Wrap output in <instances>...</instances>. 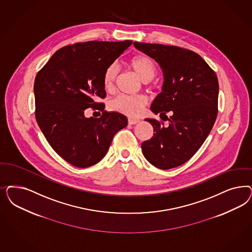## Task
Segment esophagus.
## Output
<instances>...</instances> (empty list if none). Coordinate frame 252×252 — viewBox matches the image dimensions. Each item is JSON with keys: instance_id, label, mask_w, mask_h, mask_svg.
Instances as JSON below:
<instances>
[{"instance_id": "1", "label": "esophagus", "mask_w": 252, "mask_h": 252, "mask_svg": "<svg viewBox=\"0 0 252 252\" xmlns=\"http://www.w3.org/2000/svg\"><path fill=\"white\" fill-rule=\"evenodd\" d=\"M138 122H140L139 120H135V119H131L130 118L129 120H128V123L130 124V125H134V124H137Z\"/></svg>"}]
</instances>
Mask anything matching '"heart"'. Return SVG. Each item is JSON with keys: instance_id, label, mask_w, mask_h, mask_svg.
I'll use <instances>...</instances> for the list:
<instances>
[{"instance_id": "b5f03b06", "label": "heart", "mask_w": 252, "mask_h": 252, "mask_svg": "<svg viewBox=\"0 0 252 252\" xmlns=\"http://www.w3.org/2000/svg\"><path fill=\"white\" fill-rule=\"evenodd\" d=\"M131 69L137 74L139 78L144 81H151L157 74V66L154 61L149 57L139 56L133 57L130 61ZM119 73V68L116 64L108 65L103 75L104 87L111 91ZM146 105V98L142 95H118L109 103L111 110L124 114L130 117H137L142 113Z\"/></svg>"}]
</instances>
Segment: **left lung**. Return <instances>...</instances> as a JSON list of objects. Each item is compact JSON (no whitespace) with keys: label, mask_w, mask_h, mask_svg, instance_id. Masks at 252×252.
Here are the masks:
<instances>
[{"label":"left lung","mask_w":252,"mask_h":252,"mask_svg":"<svg viewBox=\"0 0 252 252\" xmlns=\"http://www.w3.org/2000/svg\"><path fill=\"white\" fill-rule=\"evenodd\" d=\"M134 47L155 59L164 77L162 92L151 111L166 116L169 125L146 119L153 137L142 143V152L153 166L169 170L187 162L203 145L218 114L216 73L195 52L178 46L134 41ZM171 112L168 119L165 113Z\"/></svg>","instance_id":"left-lung-1"}]
</instances>
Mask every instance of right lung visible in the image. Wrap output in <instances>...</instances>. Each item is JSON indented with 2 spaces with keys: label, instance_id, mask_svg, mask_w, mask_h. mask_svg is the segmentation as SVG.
Returning <instances> with one entry per match:
<instances>
[{
  "label": "right lung",
  "instance_id": "add662e5",
  "mask_svg": "<svg viewBox=\"0 0 252 252\" xmlns=\"http://www.w3.org/2000/svg\"><path fill=\"white\" fill-rule=\"evenodd\" d=\"M131 41L78 42L62 47L38 72L34 82L35 117L49 145L65 161L78 168L99 162L114 135L128 124L118 112H106L98 103L106 94V67ZM89 107L102 111L100 118H86Z\"/></svg>",
  "mask_w": 252,
  "mask_h": 252
}]
</instances>
